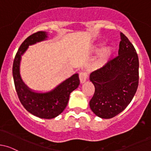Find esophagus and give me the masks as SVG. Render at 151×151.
I'll return each mask as SVG.
<instances>
[{
    "label": "esophagus",
    "mask_w": 151,
    "mask_h": 151,
    "mask_svg": "<svg viewBox=\"0 0 151 151\" xmlns=\"http://www.w3.org/2000/svg\"><path fill=\"white\" fill-rule=\"evenodd\" d=\"M87 78H88V74L86 72H81L79 73V79H80V82L81 83L86 81Z\"/></svg>",
    "instance_id": "1"
}]
</instances>
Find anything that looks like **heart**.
Returning a JSON list of instances; mask_svg holds the SVG:
<instances>
[{
	"mask_svg": "<svg viewBox=\"0 0 151 151\" xmlns=\"http://www.w3.org/2000/svg\"><path fill=\"white\" fill-rule=\"evenodd\" d=\"M113 53V48L111 46H105L99 52L98 59L97 61V66L102 67L109 60L110 57Z\"/></svg>",
	"mask_w": 151,
	"mask_h": 151,
	"instance_id": "1",
	"label": "heart"
}]
</instances>
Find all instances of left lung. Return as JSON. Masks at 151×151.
Listing matches in <instances>:
<instances>
[{"label":"left lung","mask_w":151,"mask_h":151,"mask_svg":"<svg viewBox=\"0 0 151 151\" xmlns=\"http://www.w3.org/2000/svg\"><path fill=\"white\" fill-rule=\"evenodd\" d=\"M119 55L90 74L94 94L91 110L102 119H111L132 100L139 83V59L127 36L120 33Z\"/></svg>","instance_id":"8db88e82"}]
</instances>
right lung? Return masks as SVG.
<instances>
[{
  "mask_svg": "<svg viewBox=\"0 0 151 151\" xmlns=\"http://www.w3.org/2000/svg\"><path fill=\"white\" fill-rule=\"evenodd\" d=\"M47 38L44 31H38L27 37L19 48L14 57L12 68L15 89L22 105L29 113L41 119H50L57 117L68 105L70 94L79 86L78 74H74L47 93H36L23 83L19 74L22 55L29 45L43 41Z\"/></svg>",
  "mask_w": 151,
  "mask_h": 151,
  "instance_id": "add662e5",
  "label": "right lung"
}]
</instances>
